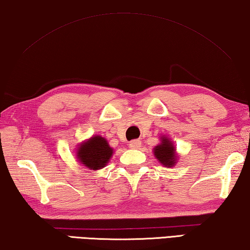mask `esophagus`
<instances>
[{
	"mask_svg": "<svg viewBox=\"0 0 250 250\" xmlns=\"http://www.w3.org/2000/svg\"><path fill=\"white\" fill-rule=\"evenodd\" d=\"M141 141L140 140H134L129 143V147L130 148H140L141 147Z\"/></svg>",
	"mask_w": 250,
	"mask_h": 250,
	"instance_id": "1",
	"label": "esophagus"
}]
</instances>
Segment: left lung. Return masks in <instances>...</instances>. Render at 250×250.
<instances>
[{
	"label": "left lung",
	"mask_w": 250,
	"mask_h": 250,
	"mask_svg": "<svg viewBox=\"0 0 250 250\" xmlns=\"http://www.w3.org/2000/svg\"><path fill=\"white\" fill-rule=\"evenodd\" d=\"M153 153L155 159L165 167H174L180 157L173 141L165 135L160 136V143L153 148Z\"/></svg>",
	"instance_id": "obj_1"
}]
</instances>
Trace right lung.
I'll list each match as a JSON object with an SVG mask.
<instances>
[{
    "label": "right lung",
    "instance_id": "1",
    "mask_svg": "<svg viewBox=\"0 0 250 250\" xmlns=\"http://www.w3.org/2000/svg\"><path fill=\"white\" fill-rule=\"evenodd\" d=\"M114 154L105 137L94 135L83 141L76 147L77 161L88 170L97 171L105 167Z\"/></svg>",
    "mask_w": 250,
    "mask_h": 250
}]
</instances>
